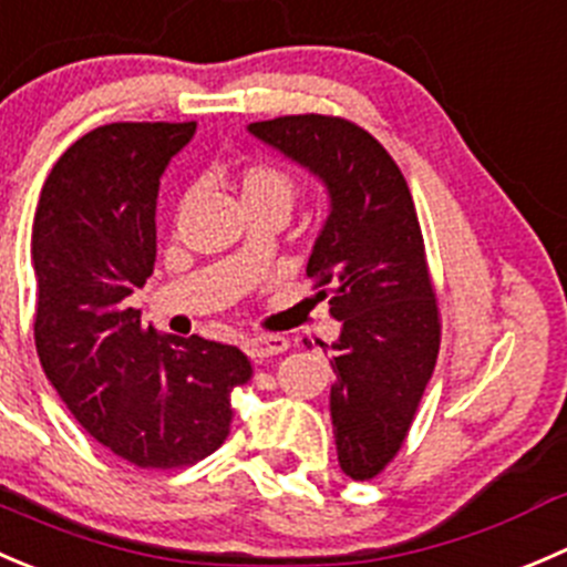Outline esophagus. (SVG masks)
<instances>
[{
  "instance_id": "34e87169",
  "label": "esophagus",
  "mask_w": 567,
  "mask_h": 567,
  "mask_svg": "<svg viewBox=\"0 0 567 567\" xmlns=\"http://www.w3.org/2000/svg\"><path fill=\"white\" fill-rule=\"evenodd\" d=\"M289 347V341L284 336H254V339L245 341V352H248L254 361H265V358L281 355Z\"/></svg>"
}]
</instances>
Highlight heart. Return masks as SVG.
<instances>
[{"label": "heart", "instance_id": "heart-1", "mask_svg": "<svg viewBox=\"0 0 567 567\" xmlns=\"http://www.w3.org/2000/svg\"><path fill=\"white\" fill-rule=\"evenodd\" d=\"M237 187L245 209L256 204H284L286 209H291L295 204V182L272 162H248L245 167H239Z\"/></svg>", "mask_w": 567, "mask_h": 567}]
</instances>
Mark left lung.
<instances>
[{
    "instance_id": "obj_1",
    "label": "left lung",
    "mask_w": 567,
    "mask_h": 567,
    "mask_svg": "<svg viewBox=\"0 0 567 567\" xmlns=\"http://www.w3.org/2000/svg\"><path fill=\"white\" fill-rule=\"evenodd\" d=\"M248 128L330 193L306 276L341 322L330 355L339 466L369 482L400 455L441 347L439 297L411 189L389 151L347 117L306 112Z\"/></svg>"
}]
</instances>
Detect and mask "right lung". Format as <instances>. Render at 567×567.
I'll return each instance as SVG.
<instances>
[{"label":"right lung","instance_id":"1","mask_svg":"<svg viewBox=\"0 0 567 567\" xmlns=\"http://www.w3.org/2000/svg\"><path fill=\"white\" fill-rule=\"evenodd\" d=\"M195 121L106 123L49 173L32 223L35 347L76 422L140 468H187L226 444L239 347L159 336L128 295L154 272L156 193Z\"/></svg>","mask_w":567,"mask_h":567}]
</instances>
